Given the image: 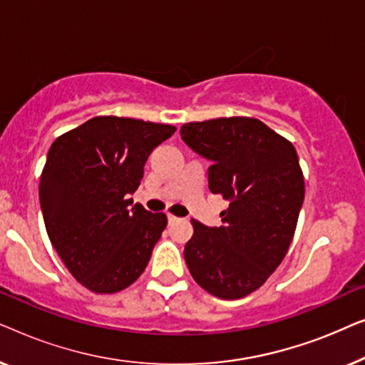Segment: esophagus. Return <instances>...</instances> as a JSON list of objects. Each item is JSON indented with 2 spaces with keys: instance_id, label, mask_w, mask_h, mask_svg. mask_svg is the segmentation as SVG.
Segmentation results:
<instances>
[{
  "instance_id": "34e87169",
  "label": "esophagus",
  "mask_w": 365,
  "mask_h": 365,
  "mask_svg": "<svg viewBox=\"0 0 365 365\" xmlns=\"http://www.w3.org/2000/svg\"><path fill=\"white\" fill-rule=\"evenodd\" d=\"M178 221H179L178 216H173V214H168V222H169V224H174V222H178Z\"/></svg>"
}]
</instances>
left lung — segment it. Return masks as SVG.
Segmentation results:
<instances>
[{
  "label": "left lung",
  "mask_w": 365,
  "mask_h": 365,
  "mask_svg": "<svg viewBox=\"0 0 365 365\" xmlns=\"http://www.w3.org/2000/svg\"><path fill=\"white\" fill-rule=\"evenodd\" d=\"M181 138L211 161L209 189L229 202L222 226L191 221L194 234L184 247L189 272L219 299L246 297L291 246L306 191L296 148L246 116L182 124Z\"/></svg>",
  "instance_id": "obj_1"
}]
</instances>
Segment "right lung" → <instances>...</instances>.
Masks as SVG:
<instances>
[{"label":"right lung","mask_w":365,"mask_h":365,"mask_svg":"<svg viewBox=\"0 0 365 365\" xmlns=\"http://www.w3.org/2000/svg\"><path fill=\"white\" fill-rule=\"evenodd\" d=\"M176 128L133 118L96 116L61 134L48 151L39 202L58 256L96 294L131 286L168 226L164 212L133 204L149 154Z\"/></svg>","instance_id":"add662e5"}]
</instances>
